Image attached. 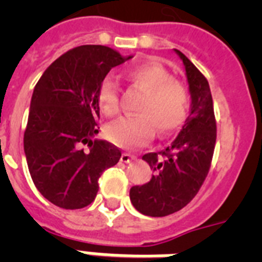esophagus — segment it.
I'll return each mask as SVG.
<instances>
[{
	"mask_svg": "<svg viewBox=\"0 0 262 262\" xmlns=\"http://www.w3.org/2000/svg\"><path fill=\"white\" fill-rule=\"evenodd\" d=\"M133 159H136V156L130 155V154H127V152H123L122 155H121V162H122V163H130Z\"/></svg>",
	"mask_w": 262,
	"mask_h": 262,
	"instance_id": "obj_1",
	"label": "esophagus"
}]
</instances>
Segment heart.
Here are the masks:
<instances>
[{
    "label": "heart",
    "mask_w": 262,
    "mask_h": 262,
    "mask_svg": "<svg viewBox=\"0 0 262 262\" xmlns=\"http://www.w3.org/2000/svg\"><path fill=\"white\" fill-rule=\"evenodd\" d=\"M126 79L145 92L139 107L140 115L125 117L107 127L106 136L111 143L126 149H135L151 141L159 129L167 136L178 129L187 117L189 95L183 84L172 79L164 67L145 62L125 72ZM98 104L107 115L119 108L118 84L113 77L102 80L98 90Z\"/></svg>",
    "instance_id": "heart-1"
}]
</instances>
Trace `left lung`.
I'll return each mask as SVG.
<instances>
[{"label":"left lung","instance_id":"obj_1","mask_svg":"<svg viewBox=\"0 0 262 262\" xmlns=\"http://www.w3.org/2000/svg\"><path fill=\"white\" fill-rule=\"evenodd\" d=\"M185 67L190 111L168 147L143 156L154 171L151 181L130 189L133 207L152 217L171 215L194 199L207 178L216 143V121L211 90L203 73L186 55L175 50Z\"/></svg>","mask_w":262,"mask_h":262}]
</instances>
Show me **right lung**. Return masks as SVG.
Segmentation results:
<instances>
[{"instance_id": "obj_1", "label": "right lung", "mask_w": 262, "mask_h": 262, "mask_svg": "<svg viewBox=\"0 0 262 262\" xmlns=\"http://www.w3.org/2000/svg\"><path fill=\"white\" fill-rule=\"evenodd\" d=\"M132 55L100 45L72 49L47 68L31 99L24 152L39 193L65 209L90 205L102 172L121 151L98 135V90L114 67Z\"/></svg>"}]
</instances>
